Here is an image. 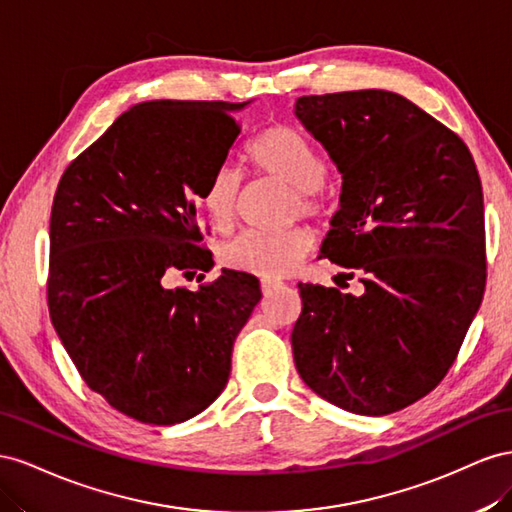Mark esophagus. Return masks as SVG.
<instances>
[{
  "label": "esophagus",
  "mask_w": 512,
  "mask_h": 512,
  "mask_svg": "<svg viewBox=\"0 0 512 512\" xmlns=\"http://www.w3.org/2000/svg\"><path fill=\"white\" fill-rule=\"evenodd\" d=\"M281 287V283H274V281H261V294L264 296H270L272 291H276Z\"/></svg>",
  "instance_id": "obj_1"
}]
</instances>
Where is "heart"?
I'll list each match as a JSON object with an SVG mask.
<instances>
[{
  "mask_svg": "<svg viewBox=\"0 0 512 512\" xmlns=\"http://www.w3.org/2000/svg\"><path fill=\"white\" fill-rule=\"evenodd\" d=\"M253 165L283 182L294 191L296 214L324 216L326 203L319 197V186L326 180V160L302 133L287 124H274L259 133L251 143ZM240 173L223 165L218 167L203 188L201 208L214 231L225 233L238 218ZM315 240L306 229L283 233L244 231L221 246V264L229 270L259 276V279H283L294 272L300 261L313 251Z\"/></svg>",
  "mask_w": 512,
  "mask_h": 512,
  "instance_id": "obj_1",
  "label": "heart"
}]
</instances>
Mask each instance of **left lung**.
Here are the masks:
<instances>
[{
  "instance_id": "left-lung-1",
  "label": "left lung",
  "mask_w": 512,
  "mask_h": 512,
  "mask_svg": "<svg viewBox=\"0 0 512 512\" xmlns=\"http://www.w3.org/2000/svg\"><path fill=\"white\" fill-rule=\"evenodd\" d=\"M294 113L341 173L321 255L358 270L364 285L360 296L298 285L296 369L341 410L399 412L442 382L483 302L485 206L474 158L394 92L302 96Z\"/></svg>"
}]
</instances>
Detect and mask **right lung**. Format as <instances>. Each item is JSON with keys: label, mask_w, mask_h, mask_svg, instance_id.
Returning a JSON list of instances; mask_svg holds the SVG:
<instances>
[{"label": "right lung", "mask_w": 512, "mask_h": 512, "mask_svg": "<svg viewBox=\"0 0 512 512\" xmlns=\"http://www.w3.org/2000/svg\"><path fill=\"white\" fill-rule=\"evenodd\" d=\"M223 100H150L124 111L64 171L51 208L49 313L85 384L145 425H175L227 386L238 332L261 300L223 270L197 291L163 276L212 270L197 201L240 135ZM203 276V274H199Z\"/></svg>", "instance_id": "obj_1"}]
</instances>
